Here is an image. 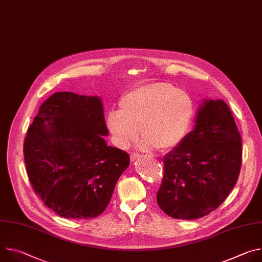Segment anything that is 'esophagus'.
<instances>
[{
  "label": "esophagus",
  "instance_id": "1",
  "mask_svg": "<svg viewBox=\"0 0 262 262\" xmlns=\"http://www.w3.org/2000/svg\"><path fill=\"white\" fill-rule=\"evenodd\" d=\"M140 158V156L138 155V154H135V152H133V154H130V157H129V159H130V162H135L137 159H139Z\"/></svg>",
  "mask_w": 262,
  "mask_h": 262
}]
</instances>
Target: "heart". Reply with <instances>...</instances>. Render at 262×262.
<instances>
[{"instance_id": "b5f03b06", "label": "heart", "mask_w": 262, "mask_h": 262, "mask_svg": "<svg viewBox=\"0 0 262 262\" xmlns=\"http://www.w3.org/2000/svg\"><path fill=\"white\" fill-rule=\"evenodd\" d=\"M193 113L188 93L168 83H151L125 93L119 101V111L107 114L106 126L121 149H127L138 139L141 128L144 138L140 149L171 151L183 142Z\"/></svg>"}]
</instances>
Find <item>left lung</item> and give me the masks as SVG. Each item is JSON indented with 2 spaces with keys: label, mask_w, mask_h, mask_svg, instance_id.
<instances>
[{
  "label": "left lung",
  "mask_w": 262,
  "mask_h": 262,
  "mask_svg": "<svg viewBox=\"0 0 262 262\" xmlns=\"http://www.w3.org/2000/svg\"><path fill=\"white\" fill-rule=\"evenodd\" d=\"M242 166V138L227 103L204 99L195 127L164 158L157 201L174 219L207 215L225 200Z\"/></svg>",
  "instance_id": "left-lung-1"
}]
</instances>
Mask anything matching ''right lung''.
I'll return each instance as SVG.
<instances>
[{"instance_id": "right-lung-1", "label": "right lung", "mask_w": 262, "mask_h": 262, "mask_svg": "<svg viewBox=\"0 0 262 262\" xmlns=\"http://www.w3.org/2000/svg\"><path fill=\"white\" fill-rule=\"evenodd\" d=\"M98 96L57 92L39 107L24 142L32 188L67 219H92L107 206L129 156L107 146Z\"/></svg>"}]
</instances>
